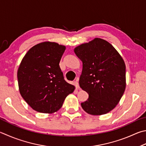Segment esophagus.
I'll return each instance as SVG.
<instances>
[{
  "mask_svg": "<svg viewBox=\"0 0 146 146\" xmlns=\"http://www.w3.org/2000/svg\"><path fill=\"white\" fill-rule=\"evenodd\" d=\"M78 79L76 78V81H75V82H74V84H75V86H76V89H80V86H79V84H78Z\"/></svg>",
  "mask_w": 146,
  "mask_h": 146,
  "instance_id": "1",
  "label": "esophagus"
}]
</instances>
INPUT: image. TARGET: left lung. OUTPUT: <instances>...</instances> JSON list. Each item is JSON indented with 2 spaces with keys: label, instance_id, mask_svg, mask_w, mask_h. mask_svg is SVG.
<instances>
[{
  "label": "left lung",
  "instance_id": "8db88e82",
  "mask_svg": "<svg viewBox=\"0 0 146 146\" xmlns=\"http://www.w3.org/2000/svg\"><path fill=\"white\" fill-rule=\"evenodd\" d=\"M82 71L79 85L89 94L81 106L90 115H99L112 110L126 88V66L121 55L110 43L96 38L74 48Z\"/></svg>",
  "mask_w": 146,
  "mask_h": 146
}]
</instances>
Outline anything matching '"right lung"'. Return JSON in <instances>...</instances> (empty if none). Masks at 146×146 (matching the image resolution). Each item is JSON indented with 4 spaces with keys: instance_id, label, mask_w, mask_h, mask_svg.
Returning <instances> with one entry per match:
<instances>
[{
    "instance_id": "obj_1",
    "label": "right lung",
    "mask_w": 146,
    "mask_h": 146,
    "mask_svg": "<svg viewBox=\"0 0 146 146\" xmlns=\"http://www.w3.org/2000/svg\"><path fill=\"white\" fill-rule=\"evenodd\" d=\"M66 46L44 41L29 50L18 69L21 96L33 110L44 113L59 110L75 87L66 82L59 66Z\"/></svg>"
}]
</instances>
